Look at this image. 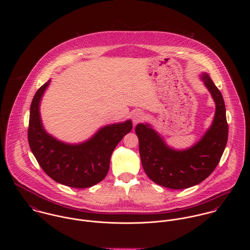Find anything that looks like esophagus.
Masks as SVG:
<instances>
[{"label": "esophagus", "instance_id": "34e87169", "mask_svg": "<svg viewBox=\"0 0 250 250\" xmlns=\"http://www.w3.org/2000/svg\"><path fill=\"white\" fill-rule=\"evenodd\" d=\"M132 118H133V122L135 124H138V123L142 122L143 119H144V114H143V112H142V111H136V112L133 113Z\"/></svg>", "mask_w": 250, "mask_h": 250}]
</instances>
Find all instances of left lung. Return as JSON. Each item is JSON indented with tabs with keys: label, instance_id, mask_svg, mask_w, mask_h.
Instances as JSON below:
<instances>
[{
	"label": "left lung",
	"instance_id": "obj_1",
	"mask_svg": "<svg viewBox=\"0 0 250 250\" xmlns=\"http://www.w3.org/2000/svg\"><path fill=\"white\" fill-rule=\"evenodd\" d=\"M201 79L210 91L215 112L211 127L202 139L185 150H175L149 124L136 127L143 169L156 184L182 189L195 186L211 175L225 149L228 140V124L223 97L207 73Z\"/></svg>",
	"mask_w": 250,
	"mask_h": 250
}]
</instances>
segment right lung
<instances>
[{"mask_svg": "<svg viewBox=\"0 0 250 250\" xmlns=\"http://www.w3.org/2000/svg\"><path fill=\"white\" fill-rule=\"evenodd\" d=\"M50 83H45L32 101L28 141L44 172L54 181L77 188H89L106 177L110 156L125 135L131 132V120L101 128L84 143L68 144L49 135L41 122L39 104Z\"/></svg>", "mask_w": 250, "mask_h": 250, "instance_id": "right-lung-1", "label": "right lung"}]
</instances>
